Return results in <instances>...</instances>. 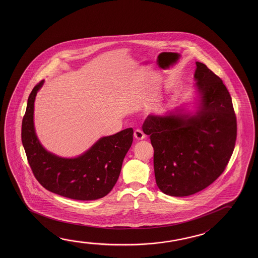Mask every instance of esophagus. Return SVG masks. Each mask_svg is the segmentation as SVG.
Wrapping results in <instances>:
<instances>
[{
  "label": "esophagus",
  "mask_w": 258,
  "mask_h": 258,
  "mask_svg": "<svg viewBox=\"0 0 258 258\" xmlns=\"http://www.w3.org/2000/svg\"><path fill=\"white\" fill-rule=\"evenodd\" d=\"M134 137H135L136 140H142L145 139V134H144L143 131H140V130H137L134 132Z\"/></svg>",
  "instance_id": "obj_1"
}]
</instances>
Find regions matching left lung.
<instances>
[{"instance_id": "8db88e82", "label": "left lung", "mask_w": 258, "mask_h": 258, "mask_svg": "<svg viewBox=\"0 0 258 258\" xmlns=\"http://www.w3.org/2000/svg\"><path fill=\"white\" fill-rule=\"evenodd\" d=\"M195 111L180 106L149 114L143 124L154 148L156 184L165 195L183 197L211 184L223 173L237 139V118L219 76L196 62Z\"/></svg>"}]
</instances>
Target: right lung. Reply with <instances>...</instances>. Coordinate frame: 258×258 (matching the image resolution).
<instances>
[{
    "label": "right lung",
    "mask_w": 258,
    "mask_h": 258,
    "mask_svg": "<svg viewBox=\"0 0 258 258\" xmlns=\"http://www.w3.org/2000/svg\"><path fill=\"white\" fill-rule=\"evenodd\" d=\"M44 80L30 93L21 126V141L35 177L51 192L79 201H93L110 192L118 181L123 159L133 141V128L103 137L77 157L47 151L34 127V102Z\"/></svg>",
    "instance_id": "obj_1"
}]
</instances>
